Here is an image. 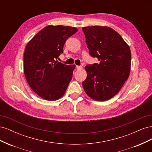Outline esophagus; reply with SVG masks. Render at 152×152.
Returning <instances> with one entry per match:
<instances>
[{
  "instance_id": "1",
  "label": "esophagus",
  "mask_w": 152,
  "mask_h": 152,
  "mask_svg": "<svg viewBox=\"0 0 152 152\" xmlns=\"http://www.w3.org/2000/svg\"><path fill=\"white\" fill-rule=\"evenodd\" d=\"M76 68H77V70H81V69L82 68V66H76Z\"/></svg>"
}]
</instances>
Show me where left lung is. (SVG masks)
I'll use <instances>...</instances> for the list:
<instances>
[{
	"mask_svg": "<svg viewBox=\"0 0 152 152\" xmlns=\"http://www.w3.org/2000/svg\"><path fill=\"white\" fill-rule=\"evenodd\" d=\"M82 31L90 55L99 61L85 67L87 78L82 82V86L93 99L108 100L118 93L129 75L130 48L122 37L110 27L86 26Z\"/></svg>",
	"mask_w": 152,
	"mask_h": 152,
	"instance_id": "8db88e82",
	"label": "left lung"
}]
</instances>
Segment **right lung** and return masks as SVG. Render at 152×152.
Segmentation results:
<instances>
[{
  "mask_svg": "<svg viewBox=\"0 0 152 152\" xmlns=\"http://www.w3.org/2000/svg\"><path fill=\"white\" fill-rule=\"evenodd\" d=\"M77 30L69 26L48 25L26 45L23 58L26 80L44 99L57 100L65 93L75 65H65L56 59L63 53L66 40Z\"/></svg>",
  "mask_w": 152,
  "mask_h": 152,
  "instance_id": "add662e5",
  "label": "right lung"
}]
</instances>
